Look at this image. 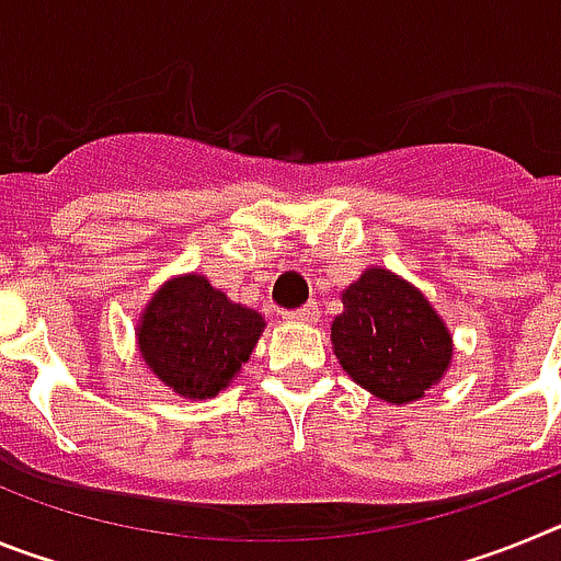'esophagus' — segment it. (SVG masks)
Listing matches in <instances>:
<instances>
[{"mask_svg": "<svg viewBox=\"0 0 561 561\" xmlns=\"http://www.w3.org/2000/svg\"><path fill=\"white\" fill-rule=\"evenodd\" d=\"M317 317H320L317 304H306L295 311H286V320H295V323H314Z\"/></svg>", "mask_w": 561, "mask_h": 561, "instance_id": "esophagus-1", "label": "esophagus"}]
</instances>
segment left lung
<instances>
[{"mask_svg": "<svg viewBox=\"0 0 561 561\" xmlns=\"http://www.w3.org/2000/svg\"><path fill=\"white\" fill-rule=\"evenodd\" d=\"M331 342L342 370L390 404L421 399L453 359L447 323L415 286L388 270H365L342 291Z\"/></svg>", "mask_w": 561, "mask_h": 561, "instance_id": "left-lung-1", "label": "left lung"}]
</instances>
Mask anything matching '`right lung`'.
Segmentation results:
<instances>
[{"instance_id":"right-lung-1","label":"right lung","mask_w":561,"mask_h":561,"mask_svg":"<svg viewBox=\"0 0 561 561\" xmlns=\"http://www.w3.org/2000/svg\"><path fill=\"white\" fill-rule=\"evenodd\" d=\"M264 325V317L227 300L205 275H182L151 297L137 345L165 388L185 399H210L250 359Z\"/></svg>"}]
</instances>
